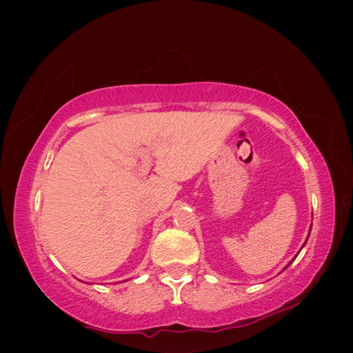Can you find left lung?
Masks as SVG:
<instances>
[{
    "label": "left lung",
    "mask_w": 353,
    "mask_h": 353,
    "mask_svg": "<svg viewBox=\"0 0 353 353\" xmlns=\"http://www.w3.org/2000/svg\"><path fill=\"white\" fill-rule=\"evenodd\" d=\"M308 236H310V235H308ZM306 241H308V239H306ZM305 244H306V243H305ZM290 264H291V262H290ZM290 264H288V265H290ZM288 265H287V267H288ZM287 267H285V268H287ZM285 268H283V270H285Z\"/></svg>",
    "instance_id": "left-lung-1"
}]
</instances>
